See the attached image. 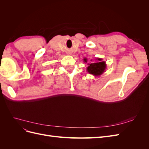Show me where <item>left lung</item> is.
<instances>
[{"mask_svg": "<svg viewBox=\"0 0 149 149\" xmlns=\"http://www.w3.org/2000/svg\"><path fill=\"white\" fill-rule=\"evenodd\" d=\"M88 59L84 58L83 59L84 63H87ZM90 63H88L87 71L90 74H93L94 76H99L101 75L106 69V64L104 61H102V58H96L94 61L90 60Z\"/></svg>", "mask_w": 149, "mask_h": 149, "instance_id": "obj_1", "label": "left lung"}]
</instances>
